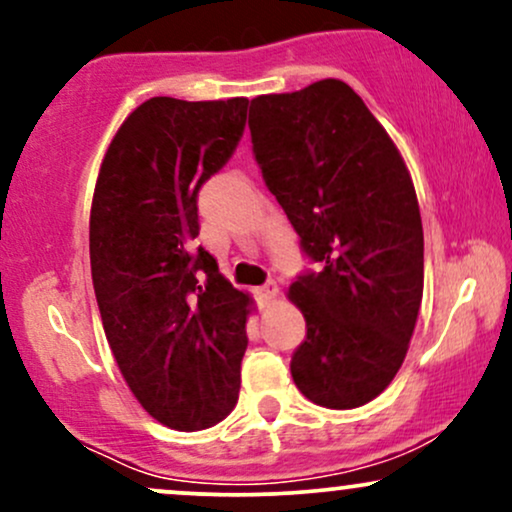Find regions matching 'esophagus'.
I'll list each match as a JSON object with an SVG mask.
<instances>
[{"label": "esophagus", "mask_w": 512, "mask_h": 512, "mask_svg": "<svg viewBox=\"0 0 512 512\" xmlns=\"http://www.w3.org/2000/svg\"><path fill=\"white\" fill-rule=\"evenodd\" d=\"M276 291H279V289H276L274 281H269V284H264V286H260V289H255V296L260 298V303L267 305V303H272L274 298H276Z\"/></svg>", "instance_id": "obj_1"}]
</instances>
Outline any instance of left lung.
Returning <instances> with one entry per match:
<instances>
[{
    "label": "left lung",
    "instance_id": "obj_1",
    "mask_svg": "<svg viewBox=\"0 0 512 512\" xmlns=\"http://www.w3.org/2000/svg\"><path fill=\"white\" fill-rule=\"evenodd\" d=\"M248 125L269 192L320 262L289 289L308 327L293 383L320 407H361L404 363L424 296V228L407 163L339 79L252 98Z\"/></svg>",
    "mask_w": 512,
    "mask_h": 512
}]
</instances>
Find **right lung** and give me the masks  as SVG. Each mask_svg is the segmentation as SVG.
<instances>
[{"label":"right lung","mask_w":512,"mask_h":512,"mask_svg":"<svg viewBox=\"0 0 512 512\" xmlns=\"http://www.w3.org/2000/svg\"><path fill=\"white\" fill-rule=\"evenodd\" d=\"M248 98L158 96L122 122L91 204V276L122 378L158 424L202 431L238 402L252 298L199 236L197 192L243 137Z\"/></svg>","instance_id":"add662e5"}]
</instances>
